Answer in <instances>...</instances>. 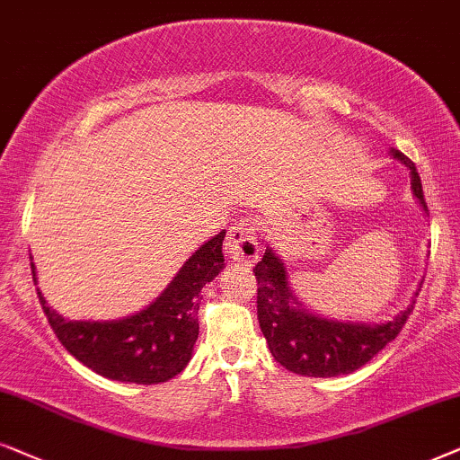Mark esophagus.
<instances>
[{
	"mask_svg": "<svg viewBox=\"0 0 460 460\" xmlns=\"http://www.w3.org/2000/svg\"><path fill=\"white\" fill-rule=\"evenodd\" d=\"M225 254L234 262H242V265H252L259 261V235H256V226L250 220H240L235 226H231L225 240Z\"/></svg>",
	"mask_w": 460,
	"mask_h": 460,
	"instance_id": "obj_1",
	"label": "esophagus"
}]
</instances>
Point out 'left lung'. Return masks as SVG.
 Masks as SVG:
<instances>
[{"label":"left lung","mask_w":460,"mask_h":460,"mask_svg":"<svg viewBox=\"0 0 460 460\" xmlns=\"http://www.w3.org/2000/svg\"><path fill=\"white\" fill-rule=\"evenodd\" d=\"M389 155L408 168L416 204L427 214L416 166L397 149H391ZM254 275L259 281V296H256L259 326L275 362L296 375L320 378L351 375L370 362L385 345H389L412 314L416 294L422 284L420 281L408 307H403L391 320L376 323L339 320L305 307L290 284V273L284 259L271 246H267L259 265L254 267Z\"/></svg>","instance_id":"obj_1"}]
</instances>
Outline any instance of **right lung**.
I'll list each match as a JSON object with an SVG mask.
<instances>
[{
  "mask_svg": "<svg viewBox=\"0 0 460 460\" xmlns=\"http://www.w3.org/2000/svg\"><path fill=\"white\" fill-rule=\"evenodd\" d=\"M223 229L195 250L162 294L119 320H69L38 296L54 334L73 358L96 375L119 383H166L185 370L199 334V294L225 269ZM31 273L38 284L33 256Z\"/></svg>",
  "mask_w": 460,
  "mask_h": 460,
  "instance_id": "add662e5",
  "label": "right lung"
}]
</instances>
